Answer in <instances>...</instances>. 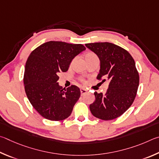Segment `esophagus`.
<instances>
[{
  "label": "esophagus",
  "instance_id": "esophagus-1",
  "mask_svg": "<svg viewBox=\"0 0 159 159\" xmlns=\"http://www.w3.org/2000/svg\"><path fill=\"white\" fill-rule=\"evenodd\" d=\"M80 92H81V96H83V95H84L85 93H87V89H86L81 88V89H80Z\"/></svg>",
  "mask_w": 159,
  "mask_h": 159
}]
</instances>
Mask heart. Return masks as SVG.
Returning <instances> with one entry per match:
<instances>
[{"mask_svg": "<svg viewBox=\"0 0 159 159\" xmlns=\"http://www.w3.org/2000/svg\"><path fill=\"white\" fill-rule=\"evenodd\" d=\"M96 57H96V55L95 54H94L93 52H87V54H86V55H85V58H86V60L90 59V58H96ZM82 82H84V80H82Z\"/></svg>", "mask_w": 159, "mask_h": 159, "instance_id": "b5f03b06", "label": "heart"}]
</instances>
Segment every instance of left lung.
Wrapping results in <instances>:
<instances>
[{
	"label": "left lung",
	"instance_id": "obj_1",
	"mask_svg": "<svg viewBox=\"0 0 159 159\" xmlns=\"http://www.w3.org/2000/svg\"><path fill=\"white\" fill-rule=\"evenodd\" d=\"M85 45L100 59L97 79L105 77L110 82L105 94L95 91V101L89 105L91 112L102 120H112L123 115L135 100L139 86L135 61L129 52L115 44L95 43Z\"/></svg>",
	"mask_w": 159,
	"mask_h": 159
}]
</instances>
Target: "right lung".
Instances as JSON below:
<instances>
[{"instance_id": "obj_1", "label": "right lung", "mask_w": 159, "mask_h": 159, "mask_svg": "<svg viewBox=\"0 0 159 159\" xmlns=\"http://www.w3.org/2000/svg\"><path fill=\"white\" fill-rule=\"evenodd\" d=\"M85 49L81 44L49 41L30 53L25 65V91L30 104L44 118L61 121L71 115L81 93L77 86L66 89L58 85V74L68 70L72 60Z\"/></svg>"}]
</instances>
